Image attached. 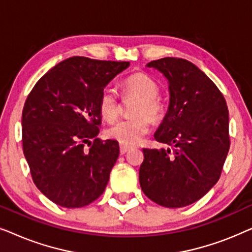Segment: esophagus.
<instances>
[{"label": "esophagus", "instance_id": "esophagus-1", "mask_svg": "<svg viewBox=\"0 0 252 252\" xmlns=\"http://www.w3.org/2000/svg\"><path fill=\"white\" fill-rule=\"evenodd\" d=\"M130 149H132V147H130V146H126V144L120 143V153H122V154L128 153Z\"/></svg>", "mask_w": 252, "mask_h": 252}]
</instances>
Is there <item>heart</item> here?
<instances>
[{
  "label": "heart",
  "mask_w": 252,
  "mask_h": 252,
  "mask_svg": "<svg viewBox=\"0 0 252 252\" xmlns=\"http://www.w3.org/2000/svg\"><path fill=\"white\" fill-rule=\"evenodd\" d=\"M124 93L139 98L134 110L136 117L122 120L106 130V135L118 142L132 146L139 142L149 132L150 118L153 123H159L165 116V106L159 98V86L144 73H134L123 84ZM98 111L108 122H115L119 116V99L115 89L106 87L98 98ZM150 117L149 119L145 116Z\"/></svg>",
  "instance_id": "heart-1"
}]
</instances>
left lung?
Wrapping results in <instances>:
<instances>
[{"label":"left lung","instance_id":"8db88e82","mask_svg":"<svg viewBox=\"0 0 252 252\" xmlns=\"http://www.w3.org/2000/svg\"><path fill=\"white\" fill-rule=\"evenodd\" d=\"M147 67L168 81L170 104L155 139L171 149H143L140 186L157 204L182 208L219 180L230 144L228 108L215 82L187 60L165 57Z\"/></svg>","mask_w":252,"mask_h":252}]
</instances>
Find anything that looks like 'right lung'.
<instances>
[{"label": "right lung", "instance_id": "obj_1", "mask_svg": "<svg viewBox=\"0 0 252 252\" xmlns=\"http://www.w3.org/2000/svg\"><path fill=\"white\" fill-rule=\"evenodd\" d=\"M128 66L129 62L70 57L50 68L27 96L24 155L34 184L57 205L82 208L105 190L119 143L96 137L102 119L98 98Z\"/></svg>", "mask_w": 252, "mask_h": 252}]
</instances>
